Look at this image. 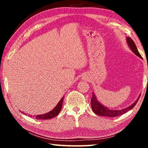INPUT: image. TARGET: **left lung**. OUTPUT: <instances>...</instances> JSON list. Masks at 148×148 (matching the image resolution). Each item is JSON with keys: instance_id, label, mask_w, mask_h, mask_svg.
<instances>
[{"instance_id": "left-lung-1", "label": "left lung", "mask_w": 148, "mask_h": 148, "mask_svg": "<svg viewBox=\"0 0 148 148\" xmlns=\"http://www.w3.org/2000/svg\"><path fill=\"white\" fill-rule=\"evenodd\" d=\"M127 43H128V45L130 47V48H131L132 51L134 52V54L136 55V56L140 57V58H142V56H140V53L138 52V51L136 45H135L134 41L132 40L131 37H128L127 39ZM140 97H138V99L136 101L131 105V106L127 108L120 110H110L108 108H107L104 107V106H102L101 104H100V102H99V101L97 100L95 94L92 92V97L91 100V108H92V111H93L95 114L98 115V116L111 117L119 116H121L122 114H125L126 112H128L129 110L133 108L134 106L136 104L137 102L138 101Z\"/></svg>"}]
</instances>
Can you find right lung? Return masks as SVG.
I'll use <instances>...</instances> for the list:
<instances>
[{
    "instance_id": "add662e5",
    "label": "right lung",
    "mask_w": 148,
    "mask_h": 148,
    "mask_svg": "<svg viewBox=\"0 0 148 148\" xmlns=\"http://www.w3.org/2000/svg\"><path fill=\"white\" fill-rule=\"evenodd\" d=\"M63 99H64V97H62V98L61 99V101L59 102L58 104H57L56 106V108H55L53 110H51V112H49V113L42 114V115H38V116H34V117L37 119H51V118H53V117L57 116V115L59 114V112H60V111H61V110L62 108ZM30 116L32 117V116Z\"/></svg>"
}]
</instances>
